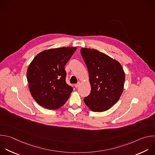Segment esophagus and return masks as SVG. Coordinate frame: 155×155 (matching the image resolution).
Returning a JSON list of instances; mask_svg holds the SVG:
<instances>
[{
    "label": "esophagus",
    "mask_w": 155,
    "mask_h": 155,
    "mask_svg": "<svg viewBox=\"0 0 155 155\" xmlns=\"http://www.w3.org/2000/svg\"><path fill=\"white\" fill-rule=\"evenodd\" d=\"M80 83H78L77 84H75V87L76 88H78V87L80 86Z\"/></svg>",
    "instance_id": "34e87169"
}]
</instances>
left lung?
Here are the masks:
<instances>
[{"label":"left lung","mask_w":155,"mask_h":155,"mask_svg":"<svg viewBox=\"0 0 155 155\" xmlns=\"http://www.w3.org/2000/svg\"><path fill=\"white\" fill-rule=\"evenodd\" d=\"M81 54L87 66L91 91L84 98L92 111L108 110L119 100L124 90L125 73L120 64L95 49L83 48Z\"/></svg>","instance_id":"8db88e82"}]
</instances>
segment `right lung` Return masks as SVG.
I'll use <instances>...</instances> for the list:
<instances>
[{"instance_id": "obj_1", "label": "right lung", "mask_w": 155, "mask_h": 155, "mask_svg": "<svg viewBox=\"0 0 155 155\" xmlns=\"http://www.w3.org/2000/svg\"><path fill=\"white\" fill-rule=\"evenodd\" d=\"M76 47H60L38 54L29 65L27 78L30 93L41 107L56 110L62 107L73 91L66 83L65 65Z\"/></svg>"}]
</instances>
